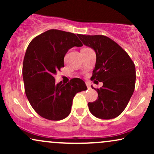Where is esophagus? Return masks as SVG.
I'll list each match as a JSON object with an SVG mask.
<instances>
[{"label": "esophagus", "instance_id": "obj_1", "mask_svg": "<svg viewBox=\"0 0 154 154\" xmlns=\"http://www.w3.org/2000/svg\"><path fill=\"white\" fill-rule=\"evenodd\" d=\"M86 85H87L88 88H91V85H90V84L88 82H86Z\"/></svg>", "mask_w": 154, "mask_h": 154}]
</instances>
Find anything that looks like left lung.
Returning a JSON list of instances; mask_svg holds the SVG:
<instances>
[{
	"label": "left lung",
	"mask_w": 154,
	"mask_h": 154,
	"mask_svg": "<svg viewBox=\"0 0 154 154\" xmlns=\"http://www.w3.org/2000/svg\"><path fill=\"white\" fill-rule=\"evenodd\" d=\"M84 45L95 51L96 62L91 77L95 83L102 82L98 99L88 103L93 115L100 119L115 118L125 110L133 94L135 85V66L128 53L105 35L77 34Z\"/></svg>",
	"instance_id": "8db88e82"
}]
</instances>
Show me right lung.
<instances>
[{"mask_svg":"<svg viewBox=\"0 0 154 154\" xmlns=\"http://www.w3.org/2000/svg\"><path fill=\"white\" fill-rule=\"evenodd\" d=\"M74 46H82L75 34L50 29L35 37L26 49L22 67L24 91L33 109L46 119L68 116L76 93L87 90L79 78L66 85L55 83L54 75L64 66L63 58Z\"/></svg>","mask_w":154,"mask_h":154,"instance_id":"obj_1","label":"right lung"}]
</instances>
